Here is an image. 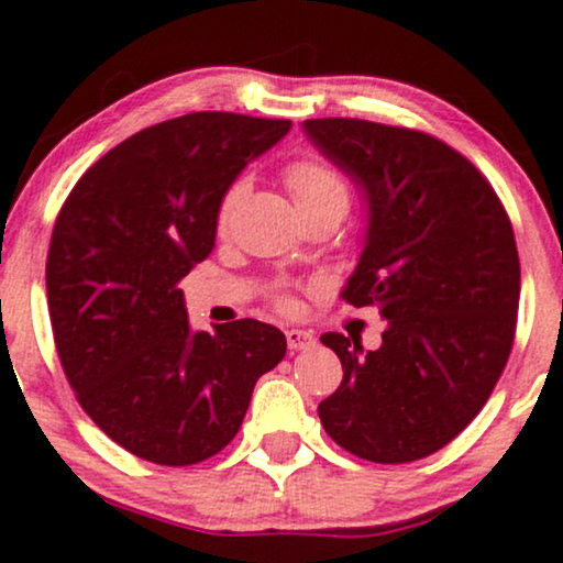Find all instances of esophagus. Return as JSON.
Returning <instances> with one entry per match:
<instances>
[{
    "label": "esophagus",
    "mask_w": 563,
    "mask_h": 563,
    "mask_svg": "<svg viewBox=\"0 0 563 563\" xmlns=\"http://www.w3.org/2000/svg\"><path fill=\"white\" fill-rule=\"evenodd\" d=\"M287 344L289 350H310V346H316V336L313 331H302V329H289L287 331Z\"/></svg>",
    "instance_id": "1"
}]
</instances>
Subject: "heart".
Wrapping results in <instances>:
<instances>
[{
  "label": "heart",
  "instance_id": "heart-1",
  "mask_svg": "<svg viewBox=\"0 0 563 563\" xmlns=\"http://www.w3.org/2000/svg\"><path fill=\"white\" fill-rule=\"evenodd\" d=\"M284 179H287V187L289 192H292L300 217H310V213L321 211H346V206H350V190H346L342 175H339L334 166L318 162V158H300V162H292L284 169ZM245 190V183L238 179V183L229 185V190L221 196L217 211L219 229L229 227V221L234 217V208L240 206ZM279 302L282 308H292V300H289V297H282Z\"/></svg>",
  "mask_w": 563,
  "mask_h": 563
}]
</instances>
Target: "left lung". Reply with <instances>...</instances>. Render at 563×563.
Returning <instances> with one entry per match:
<instances>
[{
	"label": "left lung",
	"instance_id": "left-lung-1",
	"mask_svg": "<svg viewBox=\"0 0 563 563\" xmlns=\"http://www.w3.org/2000/svg\"><path fill=\"white\" fill-rule=\"evenodd\" d=\"M302 130L367 211L342 300L376 305L386 321L378 350L321 336L344 378L318 418L360 460H422L475 420L509 360L519 308L511 221L488 179L426 133L342 117Z\"/></svg>",
	"mask_w": 563,
	"mask_h": 563
}]
</instances>
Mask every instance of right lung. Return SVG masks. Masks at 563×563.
<instances>
[{
  "label": "right lung",
  "instance_id": "right-lung-1",
  "mask_svg": "<svg viewBox=\"0 0 563 563\" xmlns=\"http://www.w3.org/2000/svg\"><path fill=\"white\" fill-rule=\"evenodd\" d=\"M289 128L229 112L158 122L101 156L62 206L46 258L62 367L88 418L141 460L219 454L287 352L253 318L192 331L177 282L213 250L229 185Z\"/></svg>",
  "mask_w": 563,
  "mask_h": 563
}]
</instances>
